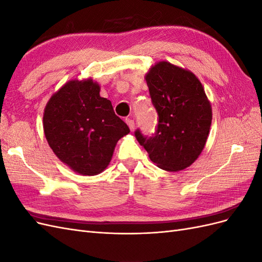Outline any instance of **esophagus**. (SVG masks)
I'll return each instance as SVG.
<instances>
[{"label": "esophagus", "instance_id": "obj_1", "mask_svg": "<svg viewBox=\"0 0 262 262\" xmlns=\"http://www.w3.org/2000/svg\"><path fill=\"white\" fill-rule=\"evenodd\" d=\"M125 122H126V124H128L130 130L133 131L134 130V121L132 120V119H125Z\"/></svg>", "mask_w": 262, "mask_h": 262}]
</instances>
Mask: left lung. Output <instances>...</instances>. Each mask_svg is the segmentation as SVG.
<instances>
[{"mask_svg":"<svg viewBox=\"0 0 262 262\" xmlns=\"http://www.w3.org/2000/svg\"><path fill=\"white\" fill-rule=\"evenodd\" d=\"M158 114L154 136L136 131L140 145L157 167L179 171L193 164L204 148L212 122L211 102L191 71L160 61L145 74Z\"/></svg>","mask_w":262,"mask_h":262,"instance_id":"1","label":"left lung"}]
</instances>
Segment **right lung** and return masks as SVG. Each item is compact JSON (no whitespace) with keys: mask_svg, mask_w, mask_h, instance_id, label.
Segmentation results:
<instances>
[{"mask_svg":"<svg viewBox=\"0 0 262 262\" xmlns=\"http://www.w3.org/2000/svg\"><path fill=\"white\" fill-rule=\"evenodd\" d=\"M99 92L91 77L71 80L52 95L43 112L45 137L53 153L84 176L104 171L117 142L130 132Z\"/></svg>","mask_w":262,"mask_h":262,"instance_id":"add662e5","label":"right lung"}]
</instances>
